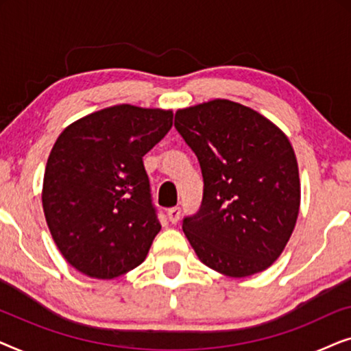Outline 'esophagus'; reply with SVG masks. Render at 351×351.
Wrapping results in <instances>:
<instances>
[{
	"label": "esophagus",
	"mask_w": 351,
	"mask_h": 351,
	"mask_svg": "<svg viewBox=\"0 0 351 351\" xmlns=\"http://www.w3.org/2000/svg\"><path fill=\"white\" fill-rule=\"evenodd\" d=\"M167 217H169V220L172 223H176L177 220L180 219V208H171V209H167Z\"/></svg>",
	"instance_id": "1"
}]
</instances>
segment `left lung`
<instances>
[{"instance_id": "left-lung-1", "label": "left lung", "mask_w": 351, "mask_h": 351, "mask_svg": "<svg viewBox=\"0 0 351 351\" xmlns=\"http://www.w3.org/2000/svg\"><path fill=\"white\" fill-rule=\"evenodd\" d=\"M174 126L198 158L204 182L199 209L182 222L196 256L232 278L267 270L299 215L289 138L256 110L225 99L179 110Z\"/></svg>"}]
</instances>
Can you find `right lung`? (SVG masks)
Returning a JSON list of instances; mask_svg holds the SVG:
<instances>
[{
    "mask_svg": "<svg viewBox=\"0 0 351 351\" xmlns=\"http://www.w3.org/2000/svg\"><path fill=\"white\" fill-rule=\"evenodd\" d=\"M171 110L114 105L71 123L47 158L43 209L65 261L97 280L145 261L161 230L143 156L169 132Z\"/></svg>",
    "mask_w": 351,
    "mask_h": 351,
    "instance_id": "obj_1",
    "label": "right lung"
}]
</instances>
